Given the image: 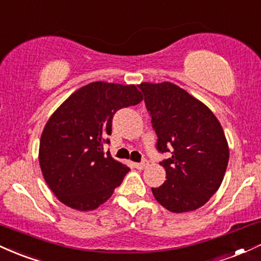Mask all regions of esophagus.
<instances>
[{
    "label": "esophagus",
    "mask_w": 261,
    "mask_h": 261,
    "mask_svg": "<svg viewBox=\"0 0 261 261\" xmlns=\"http://www.w3.org/2000/svg\"><path fill=\"white\" fill-rule=\"evenodd\" d=\"M134 166H135V168H137V169H143L148 166V162L142 161V162H140V163H135Z\"/></svg>",
    "instance_id": "34e87169"
}]
</instances>
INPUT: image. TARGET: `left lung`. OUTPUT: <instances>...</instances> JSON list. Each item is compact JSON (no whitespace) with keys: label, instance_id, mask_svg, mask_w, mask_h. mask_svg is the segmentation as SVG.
Returning <instances> with one entry per match:
<instances>
[{"label":"left lung","instance_id":"left-lung-1","mask_svg":"<svg viewBox=\"0 0 261 261\" xmlns=\"http://www.w3.org/2000/svg\"><path fill=\"white\" fill-rule=\"evenodd\" d=\"M139 88L157 134L167 180L152 188L154 199L170 212L194 211L220 188L229 160L223 128L214 113L170 82H143Z\"/></svg>","mask_w":261,"mask_h":261}]
</instances>
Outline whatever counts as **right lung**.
Instances as JSON below:
<instances>
[{
    "mask_svg": "<svg viewBox=\"0 0 261 261\" xmlns=\"http://www.w3.org/2000/svg\"><path fill=\"white\" fill-rule=\"evenodd\" d=\"M135 85L92 82L66 99L45 125L39 147L41 173L68 207L91 211L113 195L130 170L104 151L114 114L136 106Z\"/></svg>",
    "mask_w": 261,
    "mask_h": 261,
    "instance_id": "obj_1",
    "label": "right lung"
}]
</instances>
